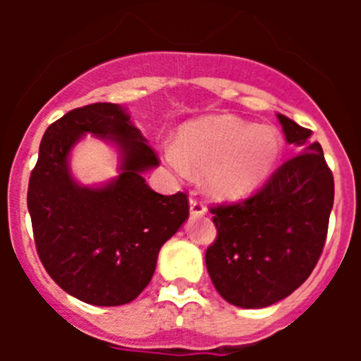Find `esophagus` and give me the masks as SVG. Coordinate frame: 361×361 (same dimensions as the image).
Instances as JSON below:
<instances>
[{
    "instance_id": "34e87169",
    "label": "esophagus",
    "mask_w": 361,
    "mask_h": 361,
    "mask_svg": "<svg viewBox=\"0 0 361 361\" xmlns=\"http://www.w3.org/2000/svg\"><path fill=\"white\" fill-rule=\"evenodd\" d=\"M190 213L193 216H204L206 213H208V209H206V206H204L200 200L190 199Z\"/></svg>"
}]
</instances>
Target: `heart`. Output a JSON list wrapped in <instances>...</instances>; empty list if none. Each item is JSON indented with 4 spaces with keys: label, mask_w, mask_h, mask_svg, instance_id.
Segmentation results:
<instances>
[{
    "label": "heart",
    "mask_w": 361,
    "mask_h": 361,
    "mask_svg": "<svg viewBox=\"0 0 361 361\" xmlns=\"http://www.w3.org/2000/svg\"><path fill=\"white\" fill-rule=\"evenodd\" d=\"M282 153L279 133L229 116L188 124L166 159L178 173H204V188L216 200H238L257 190Z\"/></svg>",
    "instance_id": "1"
}]
</instances>
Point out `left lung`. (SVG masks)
I'll return each mask as SVG.
<instances>
[{
    "instance_id": "obj_1",
    "label": "left lung",
    "mask_w": 361,
    "mask_h": 361,
    "mask_svg": "<svg viewBox=\"0 0 361 361\" xmlns=\"http://www.w3.org/2000/svg\"><path fill=\"white\" fill-rule=\"evenodd\" d=\"M298 155L283 162L250 199L215 206L216 238L206 267L219 295L244 309L273 305L298 289L324 250L334 180L311 130L279 114Z\"/></svg>"
}]
</instances>
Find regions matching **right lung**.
<instances>
[{
	"label": "right lung",
	"mask_w": 361,
	"mask_h": 361,
	"mask_svg": "<svg viewBox=\"0 0 361 361\" xmlns=\"http://www.w3.org/2000/svg\"><path fill=\"white\" fill-rule=\"evenodd\" d=\"M86 133L118 146L120 175L103 187L71 177L69 152ZM159 159L123 106L75 108L47 128L28 183L37 255L54 282L86 304H128L141 295L162 244L186 222V193L161 195L142 173Z\"/></svg>",
	"instance_id": "1"
}]
</instances>
